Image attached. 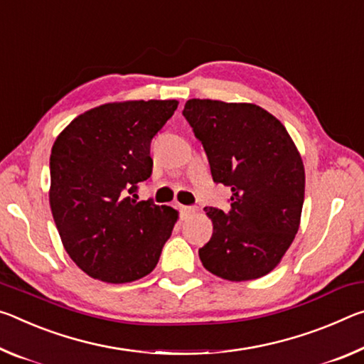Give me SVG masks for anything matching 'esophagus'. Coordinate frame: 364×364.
Returning <instances> with one entry per match:
<instances>
[{
	"instance_id": "34e87169",
	"label": "esophagus",
	"mask_w": 364,
	"mask_h": 364,
	"mask_svg": "<svg viewBox=\"0 0 364 364\" xmlns=\"http://www.w3.org/2000/svg\"><path fill=\"white\" fill-rule=\"evenodd\" d=\"M178 210H181V213L183 214V216L195 213V208L193 206H183V205H181V206H178Z\"/></svg>"
}]
</instances>
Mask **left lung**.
Returning a JSON list of instances; mask_svg holds the SVG:
<instances>
[{"label": "left lung", "mask_w": 364, "mask_h": 364, "mask_svg": "<svg viewBox=\"0 0 364 364\" xmlns=\"http://www.w3.org/2000/svg\"><path fill=\"white\" fill-rule=\"evenodd\" d=\"M210 161L216 183L230 188V210L205 208L213 235L198 250L208 271L232 282L266 276L299 232L305 168L285 127L252 103L188 100L182 111Z\"/></svg>", "instance_id": "1"}]
</instances>
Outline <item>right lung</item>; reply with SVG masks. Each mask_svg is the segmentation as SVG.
Returning a JSON list of instances; mask_svg holds the SVG:
<instances>
[{"instance_id":"obj_1","label":"right lung","mask_w":364,"mask_h":364,"mask_svg":"<svg viewBox=\"0 0 364 364\" xmlns=\"http://www.w3.org/2000/svg\"><path fill=\"white\" fill-rule=\"evenodd\" d=\"M176 100L108 103L65 127L50 156V206L63 245L93 279L134 282L156 267L177 211L136 201L150 178V145Z\"/></svg>"}]
</instances>
